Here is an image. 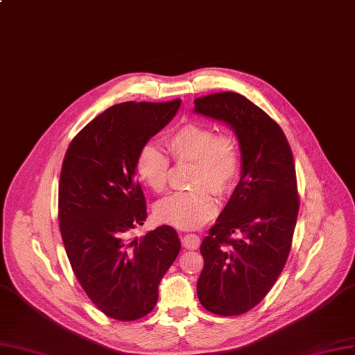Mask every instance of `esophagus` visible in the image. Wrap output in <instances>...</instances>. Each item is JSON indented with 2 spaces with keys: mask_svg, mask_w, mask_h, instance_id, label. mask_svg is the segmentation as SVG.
<instances>
[{
  "mask_svg": "<svg viewBox=\"0 0 355 355\" xmlns=\"http://www.w3.org/2000/svg\"><path fill=\"white\" fill-rule=\"evenodd\" d=\"M199 245H200V239L196 234H186L184 237H182V246H184L186 249L194 250L199 248Z\"/></svg>",
  "mask_w": 355,
  "mask_h": 355,
  "instance_id": "1",
  "label": "esophagus"
}]
</instances>
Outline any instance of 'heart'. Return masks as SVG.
<instances>
[{"instance_id":"obj_1","label":"heart","mask_w":355,"mask_h":355,"mask_svg":"<svg viewBox=\"0 0 355 355\" xmlns=\"http://www.w3.org/2000/svg\"><path fill=\"white\" fill-rule=\"evenodd\" d=\"M166 146L174 161L194 162L190 184L196 189L159 200L155 215L159 223L194 230L218 211V202L209 189L218 194L233 189L240 173L239 144L232 135H216L208 125L187 123L168 137ZM135 171L148 189L161 193L168 182L169 159L157 146L146 144L137 153Z\"/></svg>"}]
</instances>
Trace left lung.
Wrapping results in <instances>:
<instances>
[{
	"instance_id": "left-lung-1",
	"label": "left lung",
	"mask_w": 355,
	"mask_h": 355,
	"mask_svg": "<svg viewBox=\"0 0 355 355\" xmlns=\"http://www.w3.org/2000/svg\"><path fill=\"white\" fill-rule=\"evenodd\" d=\"M193 112L228 125L240 147V181L200 245L198 280L208 311L240 315L266 298L289 257L300 209L293 156L279 125L237 93L196 98Z\"/></svg>"
}]
</instances>
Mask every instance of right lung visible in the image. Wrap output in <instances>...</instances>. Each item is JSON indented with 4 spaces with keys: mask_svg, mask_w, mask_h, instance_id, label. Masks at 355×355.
<instances>
[{
    "mask_svg": "<svg viewBox=\"0 0 355 355\" xmlns=\"http://www.w3.org/2000/svg\"><path fill=\"white\" fill-rule=\"evenodd\" d=\"M181 100L109 107L67 148L59 184V223L78 282L98 310L119 322L150 313L157 288L180 254L177 232L161 225L131 239L147 218L135 180L140 148L173 121Z\"/></svg>",
    "mask_w": 355,
    "mask_h": 355,
    "instance_id": "add662e5",
    "label": "right lung"
}]
</instances>
